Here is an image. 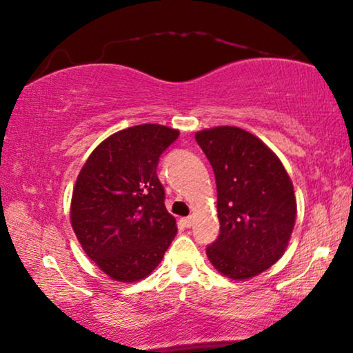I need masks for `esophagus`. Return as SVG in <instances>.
<instances>
[{
	"instance_id": "esophagus-1",
	"label": "esophagus",
	"mask_w": 353,
	"mask_h": 353,
	"mask_svg": "<svg viewBox=\"0 0 353 353\" xmlns=\"http://www.w3.org/2000/svg\"><path fill=\"white\" fill-rule=\"evenodd\" d=\"M181 225L185 226V228H190L192 225V216H186V219H181Z\"/></svg>"
}]
</instances>
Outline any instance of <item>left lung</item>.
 Masks as SVG:
<instances>
[{
  "mask_svg": "<svg viewBox=\"0 0 353 353\" xmlns=\"http://www.w3.org/2000/svg\"><path fill=\"white\" fill-rule=\"evenodd\" d=\"M216 181L220 234L207 257L230 279H249L283 257L297 215L294 186L276 154L238 127L196 133Z\"/></svg>",
  "mask_w": 353,
  "mask_h": 353,
  "instance_id": "left-lung-1",
  "label": "left lung"
}]
</instances>
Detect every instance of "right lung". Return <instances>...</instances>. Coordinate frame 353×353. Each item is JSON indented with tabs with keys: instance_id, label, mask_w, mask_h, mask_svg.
<instances>
[{
	"instance_id": "obj_1",
	"label": "right lung",
	"mask_w": 353,
	"mask_h": 353,
	"mask_svg": "<svg viewBox=\"0 0 353 353\" xmlns=\"http://www.w3.org/2000/svg\"><path fill=\"white\" fill-rule=\"evenodd\" d=\"M175 128L134 125L105 138L81 167L70 223L85 254L114 281L134 283L162 262L176 234L157 178L161 154Z\"/></svg>"
}]
</instances>
